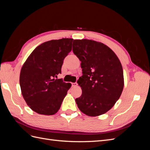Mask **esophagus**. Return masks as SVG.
<instances>
[{
    "label": "esophagus",
    "mask_w": 150,
    "mask_h": 150,
    "mask_svg": "<svg viewBox=\"0 0 150 150\" xmlns=\"http://www.w3.org/2000/svg\"><path fill=\"white\" fill-rule=\"evenodd\" d=\"M71 84H72V86H78V83H72Z\"/></svg>",
    "instance_id": "obj_1"
}]
</instances>
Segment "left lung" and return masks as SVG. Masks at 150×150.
<instances>
[{"instance_id":"8db88e82","label":"left lung","mask_w":150,"mask_h":150,"mask_svg":"<svg viewBox=\"0 0 150 150\" xmlns=\"http://www.w3.org/2000/svg\"><path fill=\"white\" fill-rule=\"evenodd\" d=\"M72 51L81 61L83 71L78 81L83 93L76 99L77 105L87 116L103 115L115 105L123 89L121 62L106 45L93 40H74Z\"/></svg>"}]
</instances>
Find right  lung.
Instances as JSON below:
<instances>
[{"label": "right lung", "mask_w": 150, "mask_h": 150, "mask_svg": "<svg viewBox=\"0 0 150 150\" xmlns=\"http://www.w3.org/2000/svg\"><path fill=\"white\" fill-rule=\"evenodd\" d=\"M72 40L62 38L40 44L21 68L19 83L22 96L38 114H56L71 87V83L54 78L61 73L63 61L71 51Z\"/></svg>", "instance_id": "add662e5"}]
</instances>
